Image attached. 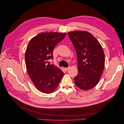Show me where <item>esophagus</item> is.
I'll return each mask as SVG.
<instances>
[{
    "label": "esophagus",
    "mask_w": 124,
    "mask_h": 124,
    "mask_svg": "<svg viewBox=\"0 0 124 124\" xmlns=\"http://www.w3.org/2000/svg\"><path fill=\"white\" fill-rule=\"evenodd\" d=\"M69 69H70V67H68V68H65V71H67Z\"/></svg>",
    "instance_id": "1"
}]
</instances>
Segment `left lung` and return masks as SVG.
Returning a JSON list of instances; mask_svg holds the SVG:
<instances>
[{"label":"left lung","mask_w":124,"mask_h":124,"mask_svg":"<svg viewBox=\"0 0 124 124\" xmlns=\"http://www.w3.org/2000/svg\"><path fill=\"white\" fill-rule=\"evenodd\" d=\"M78 57V74L75 84L83 91L89 90L98 83L104 68V52L99 41L86 31L68 33Z\"/></svg>","instance_id":"left-lung-1"}]
</instances>
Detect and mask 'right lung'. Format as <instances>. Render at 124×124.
Instances as JSON below:
<instances>
[{"label":"right lung","mask_w":124,"mask_h":124,"mask_svg":"<svg viewBox=\"0 0 124 124\" xmlns=\"http://www.w3.org/2000/svg\"><path fill=\"white\" fill-rule=\"evenodd\" d=\"M66 33L41 32L32 38L25 52L27 72L35 87L39 91L53 93L57 88L63 76L61 69L51 65L54 48L65 38Z\"/></svg>","instance_id":"right-lung-1"}]
</instances>
